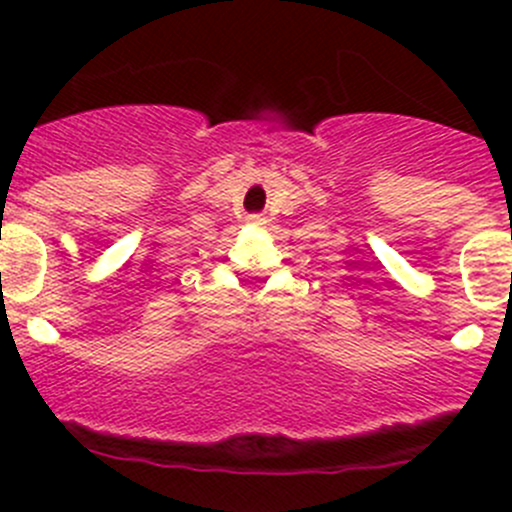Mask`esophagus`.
I'll list each match as a JSON object with an SVG mask.
<instances>
[{"label":"esophagus","mask_w":512,"mask_h":512,"mask_svg":"<svg viewBox=\"0 0 512 512\" xmlns=\"http://www.w3.org/2000/svg\"><path fill=\"white\" fill-rule=\"evenodd\" d=\"M255 223H260V218H255Z\"/></svg>","instance_id":"esophagus-1"}]
</instances>
